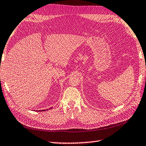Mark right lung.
<instances>
[{"mask_svg": "<svg viewBox=\"0 0 146 146\" xmlns=\"http://www.w3.org/2000/svg\"><path fill=\"white\" fill-rule=\"evenodd\" d=\"M52 108H50V109H52ZM45 111V110H40V111Z\"/></svg>", "mask_w": 146, "mask_h": 146, "instance_id": "add662e5", "label": "right lung"}]
</instances>
